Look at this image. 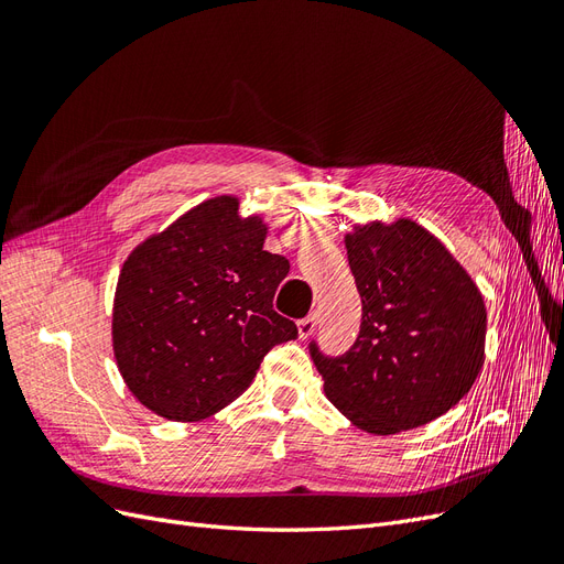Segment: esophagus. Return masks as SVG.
I'll return each mask as SVG.
<instances>
[{
  "mask_svg": "<svg viewBox=\"0 0 564 564\" xmlns=\"http://www.w3.org/2000/svg\"><path fill=\"white\" fill-rule=\"evenodd\" d=\"M315 327H317V313H311L308 317L299 319V336L301 338H311L315 334Z\"/></svg>",
  "mask_w": 564,
  "mask_h": 564,
  "instance_id": "obj_1",
  "label": "esophagus"
}]
</instances>
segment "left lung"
I'll use <instances>...</instances> for the list:
<instances>
[{
    "label": "left lung",
    "instance_id": "obj_1",
    "mask_svg": "<svg viewBox=\"0 0 564 564\" xmlns=\"http://www.w3.org/2000/svg\"><path fill=\"white\" fill-rule=\"evenodd\" d=\"M346 249L362 324L340 357H324L311 344L324 395L371 435L412 431L447 414L485 362L480 289L412 218L355 226Z\"/></svg>",
    "mask_w": 564,
    "mask_h": 564
}]
</instances>
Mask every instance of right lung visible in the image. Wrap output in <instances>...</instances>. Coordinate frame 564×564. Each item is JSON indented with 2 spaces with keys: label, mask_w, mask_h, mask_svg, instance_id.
<instances>
[{
  "label": "right lung",
  "mask_w": 564,
  "mask_h": 564,
  "mask_svg": "<svg viewBox=\"0 0 564 564\" xmlns=\"http://www.w3.org/2000/svg\"><path fill=\"white\" fill-rule=\"evenodd\" d=\"M268 226L218 195L135 247L119 272L112 350L124 383L150 412L202 421L237 400L265 352L294 340L272 311L284 256L263 249Z\"/></svg>",
  "instance_id": "add662e5"
}]
</instances>
